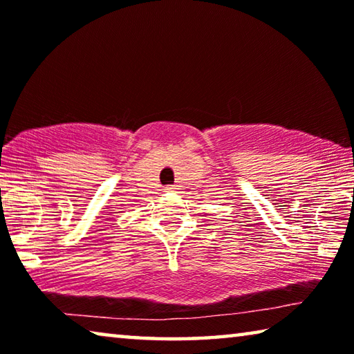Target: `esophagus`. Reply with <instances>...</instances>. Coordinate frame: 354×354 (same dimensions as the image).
<instances>
[{
    "mask_svg": "<svg viewBox=\"0 0 354 354\" xmlns=\"http://www.w3.org/2000/svg\"><path fill=\"white\" fill-rule=\"evenodd\" d=\"M175 189H176V185H173V184L171 185H165V187H164L165 192H173Z\"/></svg>",
    "mask_w": 354,
    "mask_h": 354,
    "instance_id": "obj_1",
    "label": "esophagus"
}]
</instances>
